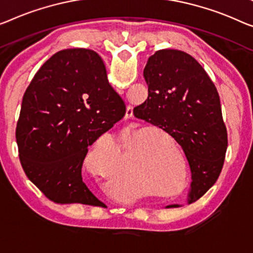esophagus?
<instances>
[{
	"label": "esophagus",
	"mask_w": 253,
	"mask_h": 253,
	"mask_svg": "<svg viewBox=\"0 0 253 253\" xmlns=\"http://www.w3.org/2000/svg\"><path fill=\"white\" fill-rule=\"evenodd\" d=\"M133 116V111H131V108L128 107L127 108V117H131Z\"/></svg>",
	"instance_id": "obj_1"
}]
</instances>
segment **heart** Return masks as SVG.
Here are the masks:
<instances>
[{
  "label": "heart",
  "mask_w": 253,
  "mask_h": 253,
  "mask_svg": "<svg viewBox=\"0 0 253 253\" xmlns=\"http://www.w3.org/2000/svg\"><path fill=\"white\" fill-rule=\"evenodd\" d=\"M161 137L168 138L166 135ZM142 133L130 134L124 138L123 146L125 153H130L135 149L138 158L135 159V166L125 168V174L119 182V187L128 190L133 187L134 183L141 177L140 170L146 178L159 185L164 191H174L180 185L183 179L182 171L174 170L171 167L172 161H169L163 152L158 149L156 142L143 138ZM86 167L92 174L111 178L118 170L122 157L116 143L110 138H100L86 153ZM158 188V186H157ZM128 192V191H127Z\"/></svg>",
  "instance_id": "b5f03b06"
}]
</instances>
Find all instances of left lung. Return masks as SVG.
<instances>
[{
    "label": "left lung",
    "mask_w": 253,
    "mask_h": 253,
    "mask_svg": "<svg viewBox=\"0 0 253 253\" xmlns=\"http://www.w3.org/2000/svg\"><path fill=\"white\" fill-rule=\"evenodd\" d=\"M143 75L149 96L133 114L182 146L192 174L187 201L195 202L216 183L227 150L217 88L193 56L172 48L151 55Z\"/></svg>",
    "instance_id": "1"
}]
</instances>
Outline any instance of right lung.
Instances as JSON below:
<instances>
[{"label": "right lung", "mask_w": 253, "mask_h": 253, "mask_svg": "<svg viewBox=\"0 0 253 253\" xmlns=\"http://www.w3.org/2000/svg\"><path fill=\"white\" fill-rule=\"evenodd\" d=\"M125 112L96 52H56L22 99L16 138L25 174L55 203H102L83 182V163L88 146Z\"/></svg>", "instance_id": "obj_1"}]
</instances>
